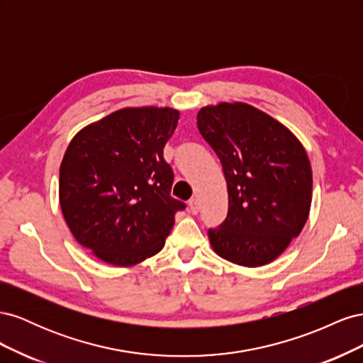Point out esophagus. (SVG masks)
<instances>
[{
    "label": "esophagus",
    "instance_id": "1",
    "mask_svg": "<svg viewBox=\"0 0 363 363\" xmlns=\"http://www.w3.org/2000/svg\"><path fill=\"white\" fill-rule=\"evenodd\" d=\"M189 212H191L192 215H196V213L200 212L199 200H196V199H191V200H189Z\"/></svg>",
    "mask_w": 363,
    "mask_h": 363
}]
</instances>
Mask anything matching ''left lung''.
<instances>
[{"label": "left lung", "instance_id": "left-lung-1", "mask_svg": "<svg viewBox=\"0 0 363 363\" xmlns=\"http://www.w3.org/2000/svg\"><path fill=\"white\" fill-rule=\"evenodd\" d=\"M196 125L223 164L228 191L227 218L207 230L215 252L236 265H267L309 216V157L286 127L244 103L203 107Z\"/></svg>", "mask_w": 363, "mask_h": 363}]
</instances>
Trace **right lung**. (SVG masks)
<instances>
[{"instance_id": "right-lung-1", "label": "right lung", "mask_w": 363, "mask_h": 363, "mask_svg": "<svg viewBox=\"0 0 363 363\" xmlns=\"http://www.w3.org/2000/svg\"><path fill=\"white\" fill-rule=\"evenodd\" d=\"M172 108L127 107L79 131L60 164L62 213L77 242L116 267L155 256L186 204L163 159Z\"/></svg>"}]
</instances>
